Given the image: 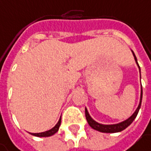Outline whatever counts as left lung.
I'll return each mask as SVG.
<instances>
[{
  "instance_id": "1",
  "label": "left lung",
  "mask_w": 151,
  "mask_h": 151,
  "mask_svg": "<svg viewBox=\"0 0 151 151\" xmlns=\"http://www.w3.org/2000/svg\"><path fill=\"white\" fill-rule=\"evenodd\" d=\"M134 54V53H133ZM134 59L137 63V59H136V56L134 54ZM138 64V63H137ZM139 66V64H138ZM140 68V66H139ZM142 92H141V101H140V104L138 106V108L136 109V111H134V113L129 118L127 119V120L121 122V123H119V124H115V125H102V124H99L97 122H96L88 114V110L86 109L85 110V114H86V119L88 120V123L89 124V126L95 129V130H97L99 132H102V133H118V132H121L123 131L124 129H126L128 126L131 125V123L134 120V119L136 118L138 112H139V110H140V107H141V104H142Z\"/></svg>"
}]
</instances>
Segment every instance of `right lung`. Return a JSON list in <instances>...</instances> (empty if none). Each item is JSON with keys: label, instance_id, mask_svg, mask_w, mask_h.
Returning <instances> with one entry per match:
<instances>
[{"label": "right lung", "instance_id": "right-lung-1", "mask_svg": "<svg viewBox=\"0 0 151 151\" xmlns=\"http://www.w3.org/2000/svg\"><path fill=\"white\" fill-rule=\"evenodd\" d=\"M60 125H61V119H59V121L57 122V124H56L52 129H50V130H48V131H46V132H43V133L32 134L34 135V136H39V137H47V136H51V135H53L54 134H55V133L58 131Z\"/></svg>", "mask_w": 151, "mask_h": 151}]
</instances>
